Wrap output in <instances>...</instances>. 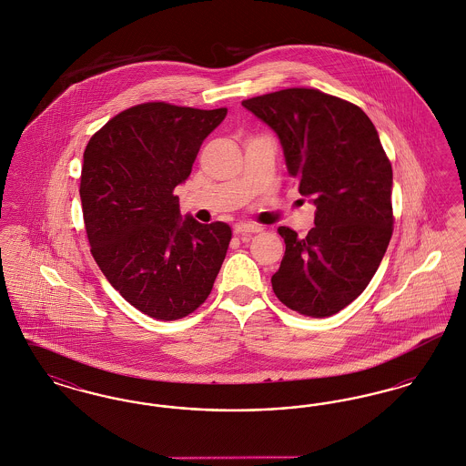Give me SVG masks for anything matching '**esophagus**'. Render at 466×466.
<instances>
[{
  "instance_id": "1",
  "label": "esophagus",
  "mask_w": 466,
  "mask_h": 466,
  "mask_svg": "<svg viewBox=\"0 0 466 466\" xmlns=\"http://www.w3.org/2000/svg\"><path fill=\"white\" fill-rule=\"evenodd\" d=\"M262 230V227H258V225H253V223H238L236 227H234V232L238 234V236H246V234H257V232H260Z\"/></svg>"
}]
</instances>
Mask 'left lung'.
<instances>
[{
  "mask_svg": "<svg viewBox=\"0 0 466 466\" xmlns=\"http://www.w3.org/2000/svg\"><path fill=\"white\" fill-rule=\"evenodd\" d=\"M243 106L278 134L289 177L316 206L306 238L278 228L287 251L272 289L289 309L332 316L367 289L391 239V162L365 111L321 90H278Z\"/></svg>",
  "mask_w": 466,
  "mask_h": 466,
  "instance_id": "8db88e82",
  "label": "left lung"
}]
</instances>
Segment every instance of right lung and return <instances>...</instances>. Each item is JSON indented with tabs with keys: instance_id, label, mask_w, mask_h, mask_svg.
<instances>
[{
	"instance_id": "obj_1",
	"label": "right lung",
	"mask_w": 466,
	"mask_h": 466,
	"mask_svg": "<svg viewBox=\"0 0 466 466\" xmlns=\"http://www.w3.org/2000/svg\"><path fill=\"white\" fill-rule=\"evenodd\" d=\"M225 115L143 103L115 115L84 152L80 199L92 257L150 318L173 321L198 309L227 255L230 227L181 218L175 196Z\"/></svg>"
}]
</instances>
